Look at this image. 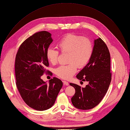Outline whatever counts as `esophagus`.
Returning <instances> with one entry per match:
<instances>
[{
    "mask_svg": "<svg viewBox=\"0 0 130 130\" xmlns=\"http://www.w3.org/2000/svg\"><path fill=\"white\" fill-rule=\"evenodd\" d=\"M63 83H64V85H66V86H68L69 85V84L68 82L67 81H63Z\"/></svg>",
    "mask_w": 130,
    "mask_h": 130,
    "instance_id": "1",
    "label": "esophagus"
}]
</instances>
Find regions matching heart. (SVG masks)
<instances>
[{"label": "heart", "mask_w": 130, "mask_h": 130, "mask_svg": "<svg viewBox=\"0 0 130 130\" xmlns=\"http://www.w3.org/2000/svg\"><path fill=\"white\" fill-rule=\"evenodd\" d=\"M57 47L62 53H68L69 64L61 65L55 69V74L64 79L71 78L77 72L78 67H84L90 61L93 53V46L91 41L86 37L68 34L57 43ZM59 52L52 48L47 49L46 59L52 64L57 62Z\"/></svg>", "instance_id": "b5f03b06"}]
</instances>
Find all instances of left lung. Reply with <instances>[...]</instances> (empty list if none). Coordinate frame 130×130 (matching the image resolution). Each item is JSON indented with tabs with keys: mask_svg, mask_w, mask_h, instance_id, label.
<instances>
[{
	"mask_svg": "<svg viewBox=\"0 0 130 130\" xmlns=\"http://www.w3.org/2000/svg\"><path fill=\"white\" fill-rule=\"evenodd\" d=\"M94 44L90 61L76 76L81 82L88 81V85L81 88L69 84L75 89L72 103L79 109H90L97 106L107 93L111 80L110 55L107 46L101 38L94 40Z\"/></svg>",
	"mask_w": 130,
	"mask_h": 130,
	"instance_id": "obj_1",
	"label": "left lung"
}]
</instances>
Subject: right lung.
<instances>
[{
	"label": "right lung",
	"mask_w": 130,
	"mask_h": 130,
	"mask_svg": "<svg viewBox=\"0 0 130 130\" xmlns=\"http://www.w3.org/2000/svg\"><path fill=\"white\" fill-rule=\"evenodd\" d=\"M52 41L50 32H37L21 44L15 57L17 88L25 103L39 111L52 107L63 86L62 81L56 77L50 79L49 84L41 78L49 72L45 68L49 65L45 53Z\"/></svg>",
	"instance_id": "add662e5"
}]
</instances>
